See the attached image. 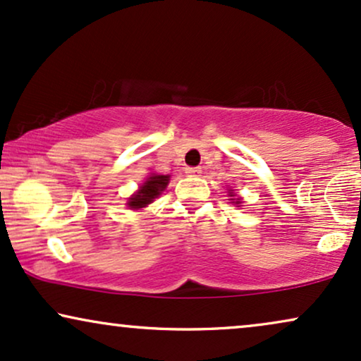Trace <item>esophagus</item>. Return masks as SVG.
Segmentation results:
<instances>
[{
    "label": "esophagus",
    "instance_id": "obj_1",
    "mask_svg": "<svg viewBox=\"0 0 361 361\" xmlns=\"http://www.w3.org/2000/svg\"><path fill=\"white\" fill-rule=\"evenodd\" d=\"M200 173H202V168H200V166L186 168V175H188V176H200Z\"/></svg>",
    "mask_w": 361,
    "mask_h": 361
}]
</instances>
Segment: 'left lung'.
<instances>
[{"mask_svg":"<svg viewBox=\"0 0 361 361\" xmlns=\"http://www.w3.org/2000/svg\"><path fill=\"white\" fill-rule=\"evenodd\" d=\"M228 193H230L228 196H233V198H231V203H233V204H238V207H240L241 202H240V198H235L236 195L233 193V190H228Z\"/></svg>","mask_w":361,"mask_h":361,"instance_id":"8db88e82","label":"left lung"}]
</instances>
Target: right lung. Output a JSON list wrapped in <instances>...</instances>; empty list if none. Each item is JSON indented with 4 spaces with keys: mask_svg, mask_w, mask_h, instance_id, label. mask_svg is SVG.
Listing matches in <instances>:
<instances>
[{
    "mask_svg": "<svg viewBox=\"0 0 361 361\" xmlns=\"http://www.w3.org/2000/svg\"><path fill=\"white\" fill-rule=\"evenodd\" d=\"M168 183H170V175H157V173H152L147 178V181L140 186V190L135 195H131V198H128L126 204L131 209L148 207L149 203L154 202V198H158L161 195V191L166 188Z\"/></svg>",
    "mask_w": 361,
    "mask_h": 361,
    "instance_id": "right-lung-1",
    "label": "right lung"
}]
</instances>
